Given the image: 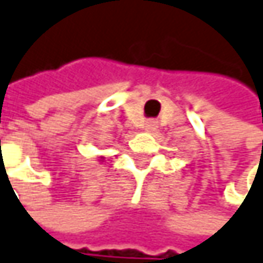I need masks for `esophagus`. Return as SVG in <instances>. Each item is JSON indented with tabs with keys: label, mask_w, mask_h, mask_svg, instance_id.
<instances>
[{
	"label": "esophagus",
	"mask_w": 263,
	"mask_h": 263,
	"mask_svg": "<svg viewBox=\"0 0 263 263\" xmlns=\"http://www.w3.org/2000/svg\"><path fill=\"white\" fill-rule=\"evenodd\" d=\"M156 128V122H154V120H149L147 123H146V129L147 131H154Z\"/></svg>",
	"instance_id": "1"
}]
</instances>
